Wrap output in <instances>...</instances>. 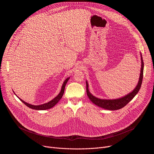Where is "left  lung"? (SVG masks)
<instances>
[{
    "label": "left lung",
    "mask_w": 154,
    "mask_h": 154,
    "mask_svg": "<svg viewBox=\"0 0 154 154\" xmlns=\"http://www.w3.org/2000/svg\"><path fill=\"white\" fill-rule=\"evenodd\" d=\"M141 73L140 76V79L138 83L135 90L127 96L120 98L118 99L115 100H103V99H98L94 96H93L88 90V85L86 82V94L88 97L91 100V101L94 103L95 105L105 108L106 109H109V110H116V109H119L125 106L131 99H132L136 94L139 91L142 81H143V69H144V62L142 58V55H141Z\"/></svg>",
    "instance_id": "left-lung-1"
}]
</instances>
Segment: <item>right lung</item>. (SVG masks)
<instances>
[{
	"instance_id": "add662e5",
	"label": "right lung",
	"mask_w": 154,
	"mask_h": 154,
	"mask_svg": "<svg viewBox=\"0 0 154 154\" xmlns=\"http://www.w3.org/2000/svg\"><path fill=\"white\" fill-rule=\"evenodd\" d=\"M69 79V77H68V79H66L65 80V81L64 82L62 87H61V90L60 93H59V94L55 97L53 100H51L50 102H49L48 103H46L45 104L42 105H31L29 104L26 102H24V100H23L22 99H20V98H19L22 102H23L26 106H27L28 107L32 108V109H37V110H45V109H50L52 107H53L55 105V104H57L58 103V102L61 99L63 94H64V88H65V86L66 85V83L68 82V80Z\"/></svg>"
}]
</instances>
